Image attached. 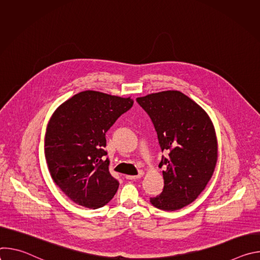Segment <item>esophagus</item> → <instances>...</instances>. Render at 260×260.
Here are the masks:
<instances>
[{
	"label": "esophagus",
	"instance_id": "esophagus-1",
	"mask_svg": "<svg viewBox=\"0 0 260 260\" xmlns=\"http://www.w3.org/2000/svg\"><path fill=\"white\" fill-rule=\"evenodd\" d=\"M142 175H143V173L141 172L139 175H136V176H131V175H126L125 177H126V179H128V180H137V179H140L141 177H142Z\"/></svg>",
	"mask_w": 260,
	"mask_h": 260
}]
</instances>
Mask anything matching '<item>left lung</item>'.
Returning a JSON list of instances; mask_svg holds the SVG:
<instances>
[{"mask_svg":"<svg viewBox=\"0 0 260 260\" xmlns=\"http://www.w3.org/2000/svg\"><path fill=\"white\" fill-rule=\"evenodd\" d=\"M149 114L161 151L169 152L159 167L165 185L150 203L165 211L191 204L206 188L218 160L214 124L206 111L178 90H165L137 98Z\"/></svg>","mask_w":260,"mask_h":260,"instance_id":"obj_1","label":"left lung"}]
</instances>
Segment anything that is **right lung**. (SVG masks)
I'll return each mask as SVG.
<instances>
[{
	"mask_svg": "<svg viewBox=\"0 0 260 260\" xmlns=\"http://www.w3.org/2000/svg\"><path fill=\"white\" fill-rule=\"evenodd\" d=\"M128 98L95 90L73 95L51 115L44 138L49 173L60 190L75 204L98 209L116 193L119 182L109 172L106 133L132 108Z\"/></svg>",
	"mask_w": 260,
	"mask_h": 260,
	"instance_id": "add662e5",
	"label": "right lung"
}]
</instances>
